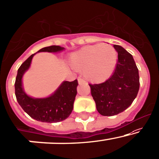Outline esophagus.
Returning a JSON list of instances; mask_svg holds the SVG:
<instances>
[{
    "label": "esophagus",
    "instance_id": "obj_1",
    "mask_svg": "<svg viewBox=\"0 0 159 159\" xmlns=\"http://www.w3.org/2000/svg\"><path fill=\"white\" fill-rule=\"evenodd\" d=\"M78 84H86V81L81 78H78Z\"/></svg>",
    "mask_w": 159,
    "mask_h": 159
}]
</instances>
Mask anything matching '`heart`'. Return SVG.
I'll return each instance as SVG.
<instances>
[{
	"label": "heart",
	"mask_w": 159,
	"mask_h": 159,
	"mask_svg": "<svg viewBox=\"0 0 159 159\" xmlns=\"http://www.w3.org/2000/svg\"><path fill=\"white\" fill-rule=\"evenodd\" d=\"M118 54L113 47L105 43L88 45L73 52L69 64L76 71H84L88 81L102 83L110 78L116 69Z\"/></svg>",
	"instance_id": "b5f03b06"
}]
</instances>
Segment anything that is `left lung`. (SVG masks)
Returning <instances> with one entry per match:
<instances>
[{
	"instance_id": "left-lung-1",
	"label": "left lung",
	"mask_w": 159,
	"mask_h": 159,
	"mask_svg": "<svg viewBox=\"0 0 159 159\" xmlns=\"http://www.w3.org/2000/svg\"><path fill=\"white\" fill-rule=\"evenodd\" d=\"M118 52L114 73L105 82L89 84L98 112L113 116L127 109L137 97L139 88V71L133 57L119 45H113Z\"/></svg>"
}]
</instances>
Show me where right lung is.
Here are the masks:
<instances>
[{
	"mask_svg": "<svg viewBox=\"0 0 159 159\" xmlns=\"http://www.w3.org/2000/svg\"><path fill=\"white\" fill-rule=\"evenodd\" d=\"M65 48L50 46L39 50L40 52L60 53ZM31 55L19 68L15 82V94L17 101L24 111L34 119L47 123H57L66 119L71 113L77 94V80L62 81L59 88L49 97L34 98L28 95L22 85V77L30 68L31 60L36 53Z\"/></svg>",
	"mask_w": 159,
	"mask_h": 159,
	"instance_id": "add662e5",
	"label": "right lung"
}]
</instances>
